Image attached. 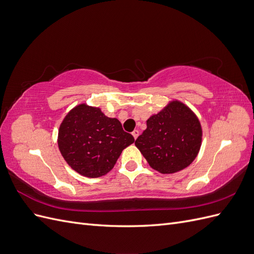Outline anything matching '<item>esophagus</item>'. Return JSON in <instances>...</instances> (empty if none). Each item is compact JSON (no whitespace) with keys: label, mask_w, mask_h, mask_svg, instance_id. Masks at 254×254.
Segmentation results:
<instances>
[{"label":"esophagus","mask_w":254,"mask_h":254,"mask_svg":"<svg viewBox=\"0 0 254 254\" xmlns=\"http://www.w3.org/2000/svg\"><path fill=\"white\" fill-rule=\"evenodd\" d=\"M139 134H140V131L137 129H135V130H133V131H132V135H133L134 139H137V136H139Z\"/></svg>","instance_id":"obj_1"}]
</instances>
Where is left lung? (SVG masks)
<instances>
[{"label":"left lung","mask_w":254,"mask_h":254,"mask_svg":"<svg viewBox=\"0 0 254 254\" xmlns=\"http://www.w3.org/2000/svg\"><path fill=\"white\" fill-rule=\"evenodd\" d=\"M147 128L135 140L150 167L161 174H174L188 167L201 146L202 129L187 105L173 101L146 122Z\"/></svg>","instance_id":"left-lung-1"}]
</instances>
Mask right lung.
<instances>
[{
    "mask_svg": "<svg viewBox=\"0 0 254 254\" xmlns=\"http://www.w3.org/2000/svg\"><path fill=\"white\" fill-rule=\"evenodd\" d=\"M133 142L118 119L106 117L97 107L87 104L74 107L58 131V147L66 163L89 178L109 173L123 149Z\"/></svg>",
    "mask_w": 254,
    "mask_h": 254,
    "instance_id": "right-lung-1",
    "label": "right lung"
}]
</instances>
